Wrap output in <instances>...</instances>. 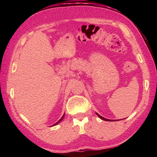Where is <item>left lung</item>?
<instances>
[{"mask_svg":"<svg viewBox=\"0 0 157 157\" xmlns=\"http://www.w3.org/2000/svg\"><path fill=\"white\" fill-rule=\"evenodd\" d=\"M96 114H97V115L98 116V117H99V118H100L101 119H102V120H104V121H111V120H109V119H107V118H103L102 116H101L100 115H99V114L97 113H96ZM112 121H113V120H112Z\"/></svg>","mask_w":157,"mask_h":157,"instance_id":"obj_1","label":"left lung"}]
</instances>
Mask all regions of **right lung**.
I'll return each mask as SVG.
<instances>
[{
	"mask_svg": "<svg viewBox=\"0 0 157 157\" xmlns=\"http://www.w3.org/2000/svg\"><path fill=\"white\" fill-rule=\"evenodd\" d=\"M63 117H64V114H63V116L62 117V118H61V119H59V121H58L57 122V123H55V124H52V126H55V125H56V124H59V123H60V122H61V121H62L63 120Z\"/></svg>",
	"mask_w": 157,
	"mask_h": 157,
	"instance_id": "add662e5",
	"label": "right lung"
}]
</instances>
